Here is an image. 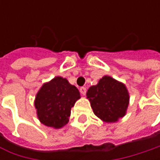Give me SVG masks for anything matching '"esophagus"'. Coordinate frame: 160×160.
Instances as JSON below:
<instances>
[{
	"label": "esophagus",
	"instance_id": "esophagus-1",
	"mask_svg": "<svg viewBox=\"0 0 160 160\" xmlns=\"http://www.w3.org/2000/svg\"><path fill=\"white\" fill-rule=\"evenodd\" d=\"M80 92H81L83 95H85V93H86V88H85V87H81V88H80Z\"/></svg>",
	"mask_w": 160,
	"mask_h": 160
}]
</instances>
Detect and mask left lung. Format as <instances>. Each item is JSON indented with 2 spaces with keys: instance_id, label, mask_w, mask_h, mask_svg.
<instances>
[{
  "instance_id": "1",
  "label": "left lung",
  "mask_w": 160,
  "mask_h": 160,
  "mask_svg": "<svg viewBox=\"0 0 160 160\" xmlns=\"http://www.w3.org/2000/svg\"><path fill=\"white\" fill-rule=\"evenodd\" d=\"M95 116L106 123H115L125 117L130 96L126 84L104 76L86 92Z\"/></svg>"
}]
</instances>
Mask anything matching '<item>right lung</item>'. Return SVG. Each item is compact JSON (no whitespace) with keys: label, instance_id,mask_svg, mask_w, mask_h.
Returning a JSON list of instances; mask_svg holds the SVG:
<instances>
[{"label":"right lung","instance_id":"obj_1","mask_svg":"<svg viewBox=\"0 0 160 160\" xmlns=\"http://www.w3.org/2000/svg\"><path fill=\"white\" fill-rule=\"evenodd\" d=\"M81 98L75 85L61 77L44 83L34 99L37 118L44 126L59 129L66 126L77 100Z\"/></svg>","mask_w":160,"mask_h":160}]
</instances>
